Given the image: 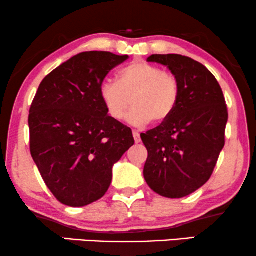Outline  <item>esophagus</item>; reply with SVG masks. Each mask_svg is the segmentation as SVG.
I'll use <instances>...</instances> for the list:
<instances>
[{
	"mask_svg": "<svg viewBox=\"0 0 256 256\" xmlns=\"http://www.w3.org/2000/svg\"><path fill=\"white\" fill-rule=\"evenodd\" d=\"M133 136H134L135 144H140V141H141L140 133H138V132H136V130H134V132H133Z\"/></svg>",
	"mask_w": 256,
	"mask_h": 256,
	"instance_id": "1",
	"label": "esophagus"
}]
</instances>
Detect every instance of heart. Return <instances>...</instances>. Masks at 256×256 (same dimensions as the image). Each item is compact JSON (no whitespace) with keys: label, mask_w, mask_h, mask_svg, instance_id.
Here are the masks:
<instances>
[{"label":"heart","mask_w":256,"mask_h":256,"mask_svg":"<svg viewBox=\"0 0 256 256\" xmlns=\"http://www.w3.org/2000/svg\"><path fill=\"white\" fill-rule=\"evenodd\" d=\"M179 82L171 72L146 62H136L122 68L118 82L104 80L100 85V98L108 115L120 121L129 106L134 108L127 120L132 124L144 126L166 121L179 100Z\"/></svg>","instance_id":"1"}]
</instances>
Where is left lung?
I'll return each mask as SVG.
<instances>
[{
	"instance_id": "obj_1",
	"label": "left lung",
	"mask_w": 256,
	"mask_h": 256,
	"mask_svg": "<svg viewBox=\"0 0 256 256\" xmlns=\"http://www.w3.org/2000/svg\"><path fill=\"white\" fill-rule=\"evenodd\" d=\"M147 62L167 66L179 82L174 112L159 127L141 134L148 150L144 180L167 198H182L210 179L224 147L228 110L215 76L180 54H152Z\"/></svg>"
}]
</instances>
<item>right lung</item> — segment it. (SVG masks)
Listing matches in <instances>:
<instances>
[{
  "label": "right lung",
  "instance_id": "right-lung-1",
  "mask_svg": "<svg viewBox=\"0 0 256 256\" xmlns=\"http://www.w3.org/2000/svg\"><path fill=\"white\" fill-rule=\"evenodd\" d=\"M128 56L90 51L72 56L39 85L28 116L30 154L60 203L80 208L108 191L112 166L134 144L132 129L112 120L100 85Z\"/></svg>",
  "mask_w": 256,
  "mask_h": 256
}]
</instances>
